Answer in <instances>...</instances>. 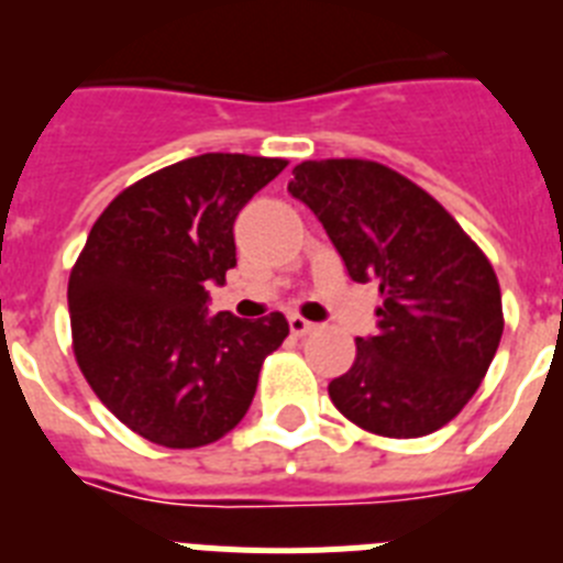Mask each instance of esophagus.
I'll list each match as a JSON object with an SVG mask.
<instances>
[{
	"label": "esophagus",
	"mask_w": 563,
	"mask_h": 563,
	"mask_svg": "<svg viewBox=\"0 0 563 563\" xmlns=\"http://www.w3.org/2000/svg\"><path fill=\"white\" fill-rule=\"evenodd\" d=\"M312 330H316V324H312V321H307V318H301V316H290L292 335H310Z\"/></svg>",
	"instance_id": "esophagus-1"
}]
</instances>
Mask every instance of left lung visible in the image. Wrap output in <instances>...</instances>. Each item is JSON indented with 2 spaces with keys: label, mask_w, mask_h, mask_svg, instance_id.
Masks as SVG:
<instances>
[{
  "label": "left lung",
  "mask_w": 563,
  "mask_h": 563,
  "mask_svg": "<svg viewBox=\"0 0 563 563\" xmlns=\"http://www.w3.org/2000/svg\"><path fill=\"white\" fill-rule=\"evenodd\" d=\"M287 191L305 202L352 282H375L377 332L355 338L335 409L380 437H426L454 420L499 350L501 292L485 253L431 194L372 161H307Z\"/></svg>",
  "instance_id": "8db88e82"
}]
</instances>
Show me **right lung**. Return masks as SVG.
<instances>
[{
  "instance_id": "1",
  "label": "right lung",
  "mask_w": 563,
  "mask_h": 563,
  "mask_svg": "<svg viewBox=\"0 0 563 563\" xmlns=\"http://www.w3.org/2000/svg\"><path fill=\"white\" fill-rule=\"evenodd\" d=\"M287 161L200 154L129 186L69 273L73 346L98 400L166 449L217 442L245 417L290 327L282 312L208 316L236 267L233 222Z\"/></svg>"
}]
</instances>
